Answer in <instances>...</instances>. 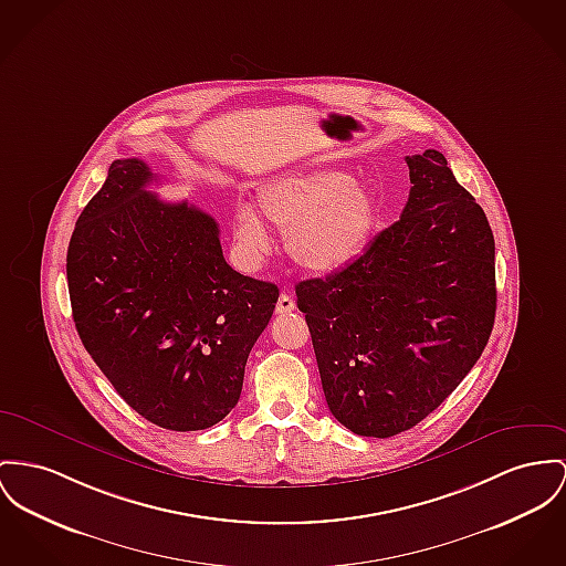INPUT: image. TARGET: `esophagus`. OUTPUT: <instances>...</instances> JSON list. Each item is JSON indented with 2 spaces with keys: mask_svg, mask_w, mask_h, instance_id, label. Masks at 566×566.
<instances>
[{
  "mask_svg": "<svg viewBox=\"0 0 566 566\" xmlns=\"http://www.w3.org/2000/svg\"><path fill=\"white\" fill-rule=\"evenodd\" d=\"M296 308V302L290 296V294H281L279 302H276V313L279 315H285V313H292Z\"/></svg>",
  "mask_w": 566,
  "mask_h": 566,
  "instance_id": "esophagus-1",
  "label": "esophagus"
}]
</instances>
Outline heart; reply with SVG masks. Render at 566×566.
<instances>
[{
  "label": "heart",
  "mask_w": 566,
  "mask_h": 566,
  "mask_svg": "<svg viewBox=\"0 0 566 566\" xmlns=\"http://www.w3.org/2000/svg\"><path fill=\"white\" fill-rule=\"evenodd\" d=\"M258 210L285 231L287 255L306 270L331 272L358 260L377 226L369 187L337 169H313L276 178L258 190ZM233 238L244 258L268 247V231L251 206H238Z\"/></svg>",
  "instance_id": "obj_1"
}]
</instances>
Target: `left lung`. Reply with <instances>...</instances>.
Wrapping results in <instances>:
<instances>
[{
	"label": "left lung",
	"mask_w": 566,
	"mask_h": 566,
	"mask_svg": "<svg viewBox=\"0 0 566 566\" xmlns=\"http://www.w3.org/2000/svg\"><path fill=\"white\" fill-rule=\"evenodd\" d=\"M401 219L326 279L296 285L326 403L356 436L431 415L481 358L495 319L490 221L438 150L406 156Z\"/></svg>",
	"instance_id": "obj_1"
}]
</instances>
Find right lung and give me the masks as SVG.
Wrapping results in <instances>:
<instances>
[{"label":"right lung","instance_id":"right-lung-1","mask_svg":"<svg viewBox=\"0 0 566 566\" xmlns=\"http://www.w3.org/2000/svg\"><path fill=\"white\" fill-rule=\"evenodd\" d=\"M151 180L144 160H114L83 208L66 255L73 319L137 415L199 431L238 403L279 290L235 272L217 221L187 201H160Z\"/></svg>","mask_w":566,"mask_h":566}]
</instances>
